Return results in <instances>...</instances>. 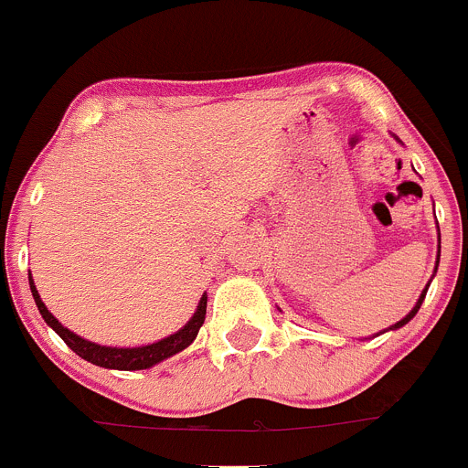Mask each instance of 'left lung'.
<instances>
[{
    "mask_svg": "<svg viewBox=\"0 0 468 468\" xmlns=\"http://www.w3.org/2000/svg\"><path fill=\"white\" fill-rule=\"evenodd\" d=\"M437 265H439V256H437ZM434 271H437V267H434ZM425 292H428V288H425V290H423V292H420V297H419V302H416V306H414V308H411V311H410V313H407V315H405V317H402V320H400V322H396V324H393V326H388V329H400V326H405V324H407V322H410V320H411V317H414V315H416V313H419L420 303H423V299H425Z\"/></svg>",
    "mask_w": 468,
    "mask_h": 468,
    "instance_id": "1",
    "label": "left lung"
}]
</instances>
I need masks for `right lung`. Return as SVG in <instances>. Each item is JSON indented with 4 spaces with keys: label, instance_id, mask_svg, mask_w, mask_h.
Listing matches in <instances>:
<instances>
[{
    "label": "right lung",
    "instance_id": "right-lung-1",
    "mask_svg": "<svg viewBox=\"0 0 468 468\" xmlns=\"http://www.w3.org/2000/svg\"><path fill=\"white\" fill-rule=\"evenodd\" d=\"M29 288H31V294H34L36 306H38L40 315H43V320L48 322V324L52 326L58 335H61L63 343H66L68 347L75 352V355H80L81 359L90 361V364L100 366V368H112V370H146V368H151V366L160 364V361L169 359V356L178 355V352H183L185 347H189V345L194 343V338H197L198 329L203 326V322H206L207 294L203 292V297H201V302H198L197 313L192 315V320H189L183 329L176 331V334L166 335V338L157 340V343L142 345V347H107V345L90 343V340L81 338V335L72 334L70 329H66V326H63L61 322H58L57 317L48 311V306H45L43 299H40V294H38V290H36L34 279H31V276H29Z\"/></svg>",
    "mask_w": 468,
    "mask_h": 468
}]
</instances>
